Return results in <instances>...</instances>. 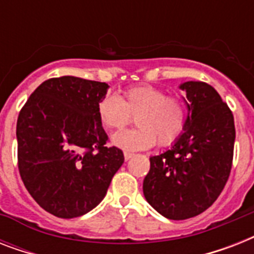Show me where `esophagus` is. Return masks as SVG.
I'll list each match as a JSON object with an SVG mask.
<instances>
[{
	"instance_id": "obj_1",
	"label": "esophagus",
	"mask_w": 254,
	"mask_h": 254,
	"mask_svg": "<svg viewBox=\"0 0 254 254\" xmlns=\"http://www.w3.org/2000/svg\"><path fill=\"white\" fill-rule=\"evenodd\" d=\"M124 157H125V161H129L133 157V153H130V151H124Z\"/></svg>"
}]
</instances>
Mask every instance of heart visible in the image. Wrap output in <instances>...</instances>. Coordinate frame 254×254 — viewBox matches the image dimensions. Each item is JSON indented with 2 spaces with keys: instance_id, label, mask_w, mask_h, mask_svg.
<instances>
[{
  "instance_id": "obj_1",
  "label": "heart",
  "mask_w": 254,
  "mask_h": 254,
  "mask_svg": "<svg viewBox=\"0 0 254 254\" xmlns=\"http://www.w3.org/2000/svg\"><path fill=\"white\" fill-rule=\"evenodd\" d=\"M135 117L138 127L120 131L112 142L125 150H145L154 146H170L185 129L187 109L179 97L167 96L163 89L139 85L119 96H104L97 104V117L108 130H119Z\"/></svg>"
}]
</instances>
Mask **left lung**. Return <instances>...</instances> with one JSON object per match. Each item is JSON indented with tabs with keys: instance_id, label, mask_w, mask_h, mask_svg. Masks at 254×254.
I'll return each mask as SVG.
<instances>
[{
	"instance_id": "obj_1",
	"label": "left lung",
	"mask_w": 254,
	"mask_h": 254,
	"mask_svg": "<svg viewBox=\"0 0 254 254\" xmlns=\"http://www.w3.org/2000/svg\"><path fill=\"white\" fill-rule=\"evenodd\" d=\"M189 115L183 134L171 149L150 157L143 179L147 203L162 216L185 220L204 212L224 189L232 169L235 121L216 89L186 81Z\"/></svg>"
}]
</instances>
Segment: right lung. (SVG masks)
Returning a JSON list of instances; mask_svg holds the SVG:
<instances>
[{
    "mask_svg": "<svg viewBox=\"0 0 254 254\" xmlns=\"http://www.w3.org/2000/svg\"><path fill=\"white\" fill-rule=\"evenodd\" d=\"M109 85L81 77L43 81L17 121L18 169L34 200L62 219L84 215L103 200L124 163L97 117Z\"/></svg>",
    "mask_w": 254,
    "mask_h": 254,
    "instance_id": "obj_1",
    "label": "right lung"
}]
</instances>
